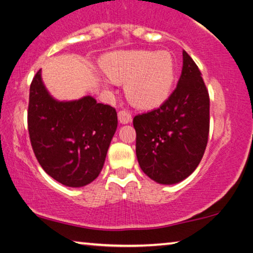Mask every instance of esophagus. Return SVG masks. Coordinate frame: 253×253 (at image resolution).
I'll return each mask as SVG.
<instances>
[{"instance_id": "obj_1", "label": "esophagus", "mask_w": 253, "mask_h": 253, "mask_svg": "<svg viewBox=\"0 0 253 253\" xmlns=\"http://www.w3.org/2000/svg\"><path fill=\"white\" fill-rule=\"evenodd\" d=\"M118 120L120 124H128L131 122V115L130 112L126 110H120L118 112Z\"/></svg>"}]
</instances>
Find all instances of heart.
I'll return each instance as SVG.
<instances>
[{"instance_id":"obj_1","label":"heart","mask_w":253,"mask_h":253,"mask_svg":"<svg viewBox=\"0 0 253 253\" xmlns=\"http://www.w3.org/2000/svg\"><path fill=\"white\" fill-rule=\"evenodd\" d=\"M104 74L117 83L126 82L127 97L143 109H153L170 96L176 63L168 51H119L101 61Z\"/></svg>"}]
</instances>
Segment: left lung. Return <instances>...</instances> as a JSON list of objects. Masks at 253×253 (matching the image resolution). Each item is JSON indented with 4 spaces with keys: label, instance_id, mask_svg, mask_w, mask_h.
<instances>
[{
    "label": "left lung",
    "instance_id": "8db88e82",
    "mask_svg": "<svg viewBox=\"0 0 253 253\" xmlns=\"http://www.w3.org/2000/svg\"><path fill=\"white\" fill-rule=\"evenodd\" d=\"M209 109L201 71L183 51L182 75L170 96L133 120L139 167L151 179L175 184L195 170L208 143Z\"/></svg>",
    "mask_w": 253,
    "mask_h": 253
}]
</instances>
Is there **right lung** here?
I'll list each match as a JSON object with an SVG mask.
<instances>
[{
  "label": "right lung",
  "mask_w": 253,
  "mask_h": 253,
  "mask_svg": "<svg viewBox=\"0 0 253 253\" xmlns=\"http://www.w3.org/2000/svg\"><path fill=\"white\" fill-rule=\"evenodd\" d=\"M30 144L41 167L63 185L81 187L102 170L117 129V111L92 96L59 102L45 89L41 70L29 89Z\"/></svg>",
  "instance_id": "1"
}]
</instances>
